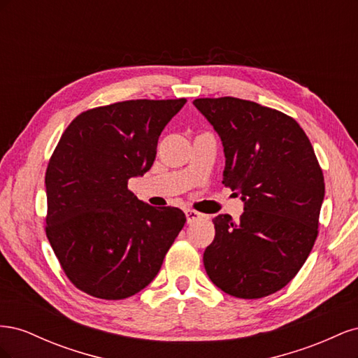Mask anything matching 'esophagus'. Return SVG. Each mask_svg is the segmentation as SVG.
Wrapping results in <instances>:
<instances>
[{
  "instance_id": "34e87169",
  "label": "esophagus",
  "mask_w": 358,
  "mask_h": 358,
  "mask_svg": "<svg viewBox=\"0 0 358 358\" xmlns=\"http://www.w3.org/2000/svg\"><path fill=\"white\" fill-rule=\"evenodd\" d=\"M185 215H187V222H188V224L196 222L197 220H200L201 216H203L200 212L194 210V209H187V210H185Z\"/></svg>"
}]
</instances>
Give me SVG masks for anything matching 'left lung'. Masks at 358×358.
Instances as JSON below:
<instances>
[{
  "instance_id": "8db88e82",
  "label": "left lung",
  "mask_w": 358,
  "mask_h": 358,
  "mask_svg": "<svg viewBox=\"0 0 358 358\" xmlns=\"http://www.w3.org/2000/svg\"><path fill=\"white\" fill-rule=\"evenodd\" d=\"M221 137L222 183L245 212L213 218L203 263L212 282L239 299L284 288L318 236L324 176L313 148L291 116L254 101L221 96L192 101Z\"/></svg>"
}]
</instances>
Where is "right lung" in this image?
<instances>
[{"mask_svg": "<svg viewBox=\"0 0 358 358\" xmlns=\"http://www.w3.org/2000/svg\"><path fill=\"white\" fill-rule=\"evenodd\" d=\"M185 99L129 100L82 112L46 170V236L64 273L96 299L122 300L152 282L185 225L178 208H154L128 179L154 164L162 129Z\"/></svg>", "mask_w": 358, "mask_h": 358, "instance_id": "right-lung-1", "label": "right lung"}]
</instances>
